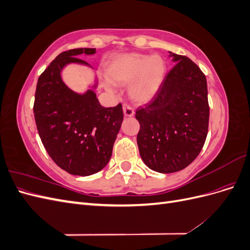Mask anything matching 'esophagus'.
Listing matches in <instances>:
<instances>
[{"label": "esophagus", "instance_id": "obj_1", "mask_svg": "<svg viewBox=\"0 0 250 250\" xmlns=\"http://www.w3.org/2000/svg\"><path fill=\"white\" fill-rule=\"evenodd\" d=\"M123 112H124L125 117H133V115H134L133 109L129 106V105H127V104L123 105Z\"/></svg>", "mask_w": 250, "mask_h": 250}]
</instances>
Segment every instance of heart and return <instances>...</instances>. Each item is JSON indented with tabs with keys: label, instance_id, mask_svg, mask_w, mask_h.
<instances>
[{
	"label": "heart",
	"instance_id": "1",
	"mask_svg": "<svg viewBox=\"0 0 250 250\" xmlns=\"http://www.w3.org/2000/svg\"><path fill=\"white\" fill-rule=\"evenodd\" d=\"M108 79L105 86L113 88V83L125 85L130 83L128 94L139 104L150 102L161 89L166 75L165 60L160 55L127 53L113 58L106 69Z\"/></svg>",
	"mask_w": 250,
	"mask_h": 250
}]
</instances>
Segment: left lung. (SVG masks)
I'll use <instances>...</instances> for the list:
<instances>
[{
    "label": "left lung",
    "instance_id": "left-lung-1",
    "mask_svg": "<svg viewBox=\"0 0 250 250\" xmlns=\"http://www.w3.org/2000/svg\"><path fill=\"white\" fill-rule=\"evenodd\" d=\"M175 66L154 99L137 110L143 162L158 173L188 167L207 139L209 107L207 78L190 58L170 52Z\"/></svg>",
    "mask_w": 250,
    "mask_h": 250
}]
</instances>
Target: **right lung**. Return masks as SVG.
Returning a JSON list of instances; mask_svg holds the SVG:
<instances>
[{"label": "right lung", "instance_id": "right-lung-1", "mask_svg": "<svg viewBox=\"0 0 250 250\" xmlns=\"http://www.w3.org/2000/svg\"><path fill=\"white\" fill-rule=\"evenodd\" d=\"M94 48L60 53L37 81L34 118L41 140L54 163L67 173L88 176L101 171L112 154L123 122L122 105L105 108L97 99L98 81L84 93L65 84L62 70L67 64L90 66L79 55H93Z\"/></svg>", "mask_w": 250, "mask_h": 250}]
</instances>
